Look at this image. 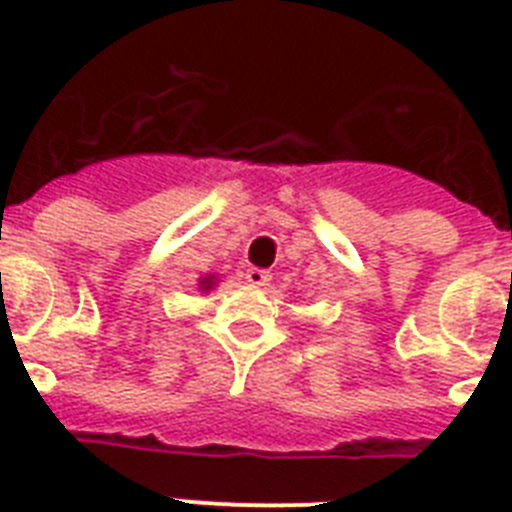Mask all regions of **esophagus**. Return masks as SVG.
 <instances>
[{
  "mask_svg": "<svg viewBox=\"0 0 512 512\" xmlns=\"http://www.w3.org/2000/svg\"><path fill=\"white\" fill-rule=\"evenodd\" d=\"M244 278H247L249 286H268L270 283V273L263 268H247Z\"/></svg>",
  "mask_w": 512,
  "mask_h": 512,
  "instance_id": "esophagus-1",
  "label": "esophagus"
}]
</instances>
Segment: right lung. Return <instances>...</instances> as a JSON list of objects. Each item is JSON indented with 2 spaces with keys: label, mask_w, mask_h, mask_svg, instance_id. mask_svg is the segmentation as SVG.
Returning <instances> with one entry per match:
<instances>
[{
  "label": "right lung",
  "mask_w": 512,
  "mask_h": 512,
  "mask_svg": "<svg viewBox=\"0 0 512 512\" xmlns=\"http://www.w3.org/2000/svg\"><path fill=\"white\" fill-rule=\"evenodd\" d=\"M213 283H216V281H213V276H205V278H200V291H208L210 286H213Z\"/></svg>",
  "instance_id": "obj_1"
}]
</instances>
